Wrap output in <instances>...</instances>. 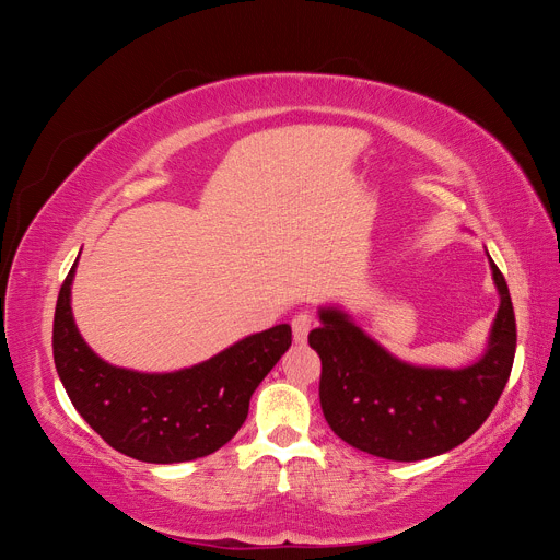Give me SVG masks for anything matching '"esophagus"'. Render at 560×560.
<instances>
[{
  "mask_svg": "<svg viewBox=\"0 0 560 560\" xmlns=\"http://www.w3.org/2000/svg\"><path fill=\"white\" fill-rule=\"evenodd\" d=\"M313 325H315V317L311 315V313H299V315H294L292 317V334H294V341L296 343H306V338H308V331L313 329Z\"/></svg>",
  "mask_w": 560,
  "mask_h": 560,
  "instance_id": "obj_1",
  "label": "esophagus"
}]
</instances>
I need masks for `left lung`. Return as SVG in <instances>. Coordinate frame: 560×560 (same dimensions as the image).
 <instances>
[{
	"instance_id": "1",
	"label": "left lung",
	"mask_w": 560,
	"mask_h": 560,
	"mask_svg": "<svg viewBox=\"0 0 560 560\" xmlns=\"http://www.w3.org/2000/svg\"><path fill=\"white\" fill-rule=\"evenodd\" d=\"M500 308L483 358L463 369L413 366L393 358L338 308H319L308 334L319 354V404L346 444L385 460L442 455L477 432L510 381L516 317L500 268L490 259Z\"/></svg>"
}]
</instances>
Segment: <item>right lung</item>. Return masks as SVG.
Instances as JSON below:
<instances>
[{"label": "right lung", "instance_id": "right-lung-1", "mask_svg": "<svg viewBox=\"0 0 560 560\" xmlns=\"http://www.w3.org/2000/svg\"><path fill=\"white\" fill-rule=\"evenodd\" d=\"M74 268L77 261L56 303L54 360L81 418L118 453L154 465L196 460L231 442L247 418L252 393L292 346V327L252 334L208 362L173 374L112 366L74 325Z\"/></svg>", "mask_w": 560, "mask_h": 560}]
</instances>
